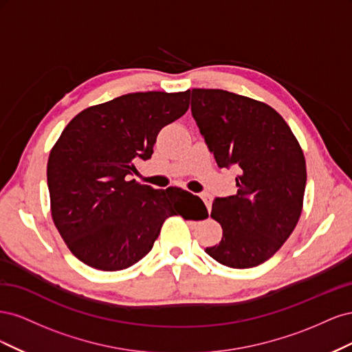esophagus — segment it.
<instances>
[{
    "label": "esophagus",
    "mask_w": 352,
    "mask_h": 352,
    "mask_svg": "<svg viewBox=\"0 0 352 352\" xmlns=\"http://www.w3.org/2000/svg\"><path fill=\"white\" fill-rule=\"evenodd\" d=\"M201 198H202V201L206 202V206H207V208L210 210L211 208V197L207 194V192H204V194H201Z\"/></svg>",
    "instance_id": "esophagus-1"
}]
</instances>
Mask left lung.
<instances>
[{"instance_id": "1", "label": "left lung", "mask_w": 352, "mask_h": 352, "mask_svg": "<svg viewBox=\"0 0 352 352\" xmlns=\"http://www.w3.org/2000/svg\"><path fill=\"white\" fill-rule=\"evenodd\" d=\"M190 113L220 168L235 167V195L214 198L221 241L206 252L232 269L267 261L301 216L305 158L291 127L270 105L223 89H192Z\"/></svg>"}]
</instances>
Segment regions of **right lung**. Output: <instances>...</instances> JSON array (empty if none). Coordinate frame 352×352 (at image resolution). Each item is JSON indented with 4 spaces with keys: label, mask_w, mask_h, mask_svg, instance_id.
Segmentation results:
<instances>
[{
    "label": "right lung",
    "mask_w": 352,
    "mask_h": 352,
    "mask_svg": "<svg viewBox=\"0 0 352 352\" xmlns=\"http://www.w3.org/2000/svg\"><path fill=\"white\" fill-rule=\"evenodd\" d=\"M188 107L189 91L126 94L80 111L63 131L47 166L51 214L82 263L104 272L131 267L177 214L173 188L154 189L129 176L136 162L151 158L158 132Z\"/></svg>",
    "instance_id": "1"
}]
</instances>
